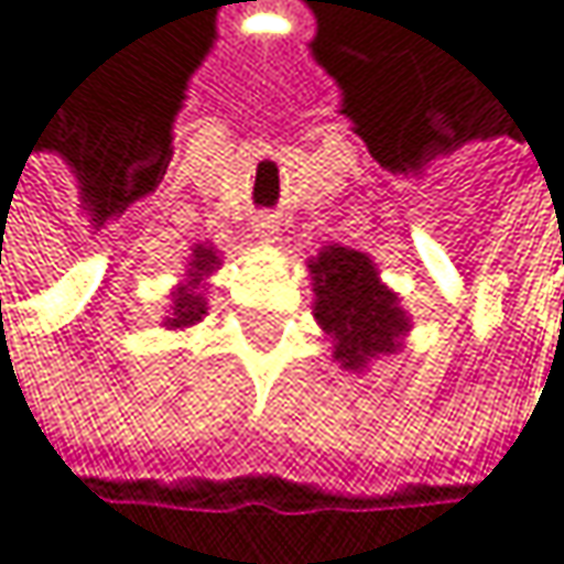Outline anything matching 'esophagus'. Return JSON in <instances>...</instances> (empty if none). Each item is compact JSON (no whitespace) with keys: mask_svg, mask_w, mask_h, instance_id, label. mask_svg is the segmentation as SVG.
Returning a JSON list of instances; mask_svg holds the SVG:
<instances>
[{"mask_svg":"<svg viewBox=\"0 0 564 564\" xmlns=\"http://www.w3.org/2000/svg\"><path fill=\"white\" fill-rule=\"evenodd\" d=\"M254 231H258L261 241H274V238H278V218H274V215H261V218L254 221Z\"/></svg>","mask_w":564,"mask_h":564,"instance_id":"obj_1","label":"esophagus"}]
</instances>
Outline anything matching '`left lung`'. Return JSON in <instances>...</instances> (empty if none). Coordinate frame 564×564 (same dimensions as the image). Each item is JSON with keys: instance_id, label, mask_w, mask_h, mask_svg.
<instances>
[{"instance_id": "left-lung-1", "label": "left lung", "mask_w": 564, "mask_h": 564, "mask_svg": "<svg viewBox=\"0 0 564 564\" xmlns=\"http://www.w3.org/2000/svg\"><path fill=\"white\" fill-rule=\"evenodd\" d=\"M316 319L333 336V359L346 369H362L369 359L394 352L408 329L398 296L386 290L362 251L326 248L313 264Z\"/></svg>"}]
</instances>
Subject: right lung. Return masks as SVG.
<instances>
[{
    "mask_svg": "<svg viewBox=\"0 0 564 564\" xmlns=\"http://www.w3.org/2000/svg\"><path fill=\"white\" fill-rule=\"evenodd\" d=\"M218 261H215V251H208V248H198L195 251V261H192V271H188V286H178L175 293H172V316L166 319L170 326L175 329H182V326H192V323H198L202 316H205V300H202V293H195V278H202V274H208L212 268H215Z\"/></svg>",
    "mask_w": 564,
    "mask_h": 564,
    "instance_id": "right-lung-1",
    "label": "right lung"
}]
</instances>
